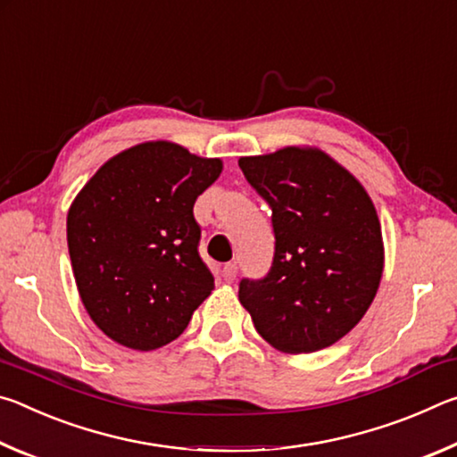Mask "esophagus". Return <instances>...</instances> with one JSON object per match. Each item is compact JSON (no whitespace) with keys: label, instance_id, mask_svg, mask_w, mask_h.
<instances>
[{"label":"esophagus","instance_id":"1","mask_svg":"<svg viewBox=\"0 0 457 457\" xmlns=\"http://www.w3.org/2000/svg\"><path fill=\"white\" fill-rule=\"evenodd\" d=\"M221 276H223V280H226V282H234L236 276H237V264H236V262H229V264L223 266Z\"/></svg>","mask_w":457,"mask_h":457}]
</instances>
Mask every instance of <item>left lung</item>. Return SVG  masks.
I'll use <instances>...</instances> for the list:
<instances>
[{"mask_svg":"<svg viewBox=\"0 0 457 457\" xmlns=\"http://www.w3.org/2000/svg\"><path fill=\"white\" fill-rule=\"evenodd\" d=\"M244 177L272 210L274 260L239 282L260 337L290 354L335 345L369 311L383 276V237L362 185L311 146L242 157Z\"/></svg>","mask_w":457,"mask_h":457,"instance_id":"left-lung-1","label":"left lung"}]
</instances>
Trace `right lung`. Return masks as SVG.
Segmentation results:
<instances>
[{
	"instance_id": "add662e5",
	"label": "right lung",
	"mask_w": 457,
	"mask_h": 457,
	"mask_svg": "<svg viewBox=\"0 0 457 457\" xmlns=\"http://www.w3.org/2000/svg\"><path fill=\"white\" fill-rule=\"evenodd\" d=\"M221 169L181 145L141 143L108 159L72 201L66 234L76 286L114 343L165 346L212 294L193 205Z\"/></svg>"
}]
</instances>
